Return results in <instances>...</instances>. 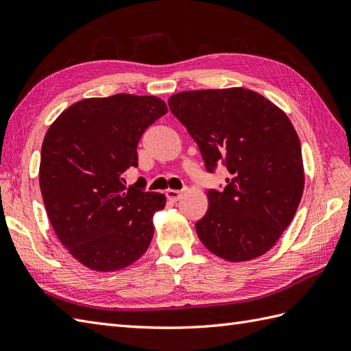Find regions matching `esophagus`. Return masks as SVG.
Here are the masks:
<instances>
[{
	"instance_id": "obj_1",
	"label": "esophagus",
	"mask_w": 351,
	"mask_h": 351,
	"mask_svg": "<svg viewBox=\"0 0 351 351\" xmlns=\"http://www.w3.org/2000/svg\"><path fill=\"white\" fill-rule=\"evenodd\" d=\"M181 195H182V191H179V190H167L166 191V197L172 202H178L179 199H181Z\"/></svg>"
}]
</instances>
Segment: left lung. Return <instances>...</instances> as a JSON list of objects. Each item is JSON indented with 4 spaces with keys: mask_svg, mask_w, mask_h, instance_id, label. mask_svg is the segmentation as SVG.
<instances>
[{
    "mask_svg": "<svg viewBox=\"0 0 351 351\" xmlns=\"http://www.w3.org/2000/svg\"><path fill=\"white\" fill-rule=\"evenodd\" d=\"M170 111L197 142L204 166L230 176L209 190V208L195 222L212 254L243 263L271 249L292 222L304 191L301 143L287 115L245 87L181 92Z\"/></svg>",
    "mask_w": 351,
    "mask_h": 351,
    "instance_id": "1",
    "label": "left lung"
}]
</instances>
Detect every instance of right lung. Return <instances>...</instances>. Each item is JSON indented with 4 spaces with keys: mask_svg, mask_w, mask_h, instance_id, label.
<instances>
[{
    "mask_svg": "<svg viewBox=\"0 0 351 351\" xmlns=\"http://www.w3.org/2000/svg\"><path fill=\"white\" fill-rule=\"evenodd\" d=\"M167 112L156 96L88 97L62 112L41 147L40 188L60 243L96 271H117L147 252L152 217L166 204L143 185L125 186L138 166V143Z\"/></svg>",
    "mask_w": 351,
    "mask_h": 351,
    "instance_id": "obj_1",
    "label": "right lung"
}]
</instances>
